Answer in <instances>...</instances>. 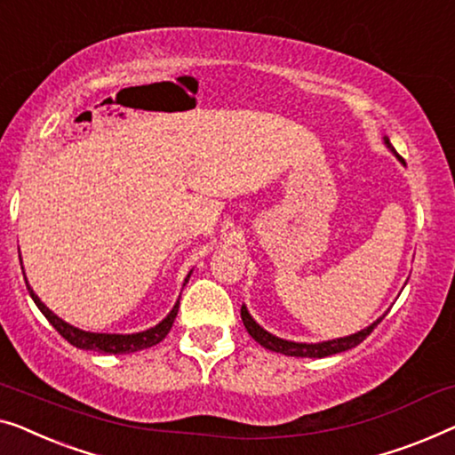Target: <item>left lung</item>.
Wrapping results in <instances>:
<instances>
[{
  "label": "left lung",
  "instance_id": "obj_1",
  "mask_svg": "<svg viewBox=\"0 0 455 455\" xmlns=\"http://www.w3.org/2000/svg\"><path fill=\"white\" fill-rule=\"evenodd\" d=\"M384 143L386 148L392 151L394 156H396V160L403 164V166H406V162L403 160L396 154V149L392 148V143L387 137H384ZM242 322L243 326H246V331L250 337H252L256 342H259L260 347L268 348V351L273 353H283V355H289V357H309V359H322V357H331V355H337V353H342V351H348V348L357 347L363 342L367 337H370L371 331L375 326L379 324L381 320H384V315H379L378 320L371 322L370 326L363 328V331L355 332V334H348V337H340V339H332V340H322V342H295V340H287V339H281V337H275V334H271L268 331H265L259 322H256L252 315H250L248 307L242 304Z\"/></svg>",
  "mask_w": 455,
  "mask_h": 455
}]
</instances>
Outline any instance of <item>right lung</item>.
Segmentation results:
<instances>
[{
  "mask_svg": "<svg viewBox=\"0 0 455 455\" xmlns=\"http://www.w3.org/2000/svg\"><path fill=\"white\" fill-rule=\"evenodd\" d=\"M20 265H22V259H20ZM190 275V271L187 275V279H184V285H187ZM26 279V275H24ZM26 287H28V293L32 301H35L36 307L41 309L44 318L51 322V326L55 328V331L61 334V337L71 342V345L77 347V348H84V351H98V353H108V355H124V353H135V351H143V348H149L157 345V342H162L166 339V334L170 332V328H172L174 320H176V314H179V304L180 299L176 301L174 307L170 309V314L164 318L160 324L148 328V331H141V332H131V334H110V332H90V331H82V328H77L74 324H69V322H65L63 318H59L55 312H51V309L43 304L41 298L32 291V287L28 285V281H26Z\"/></svg>",
  "mask_w": 455,
  "mask_h": 455,
  "instance_id": "1",
  "label": "right lung"
}]
</instances>
